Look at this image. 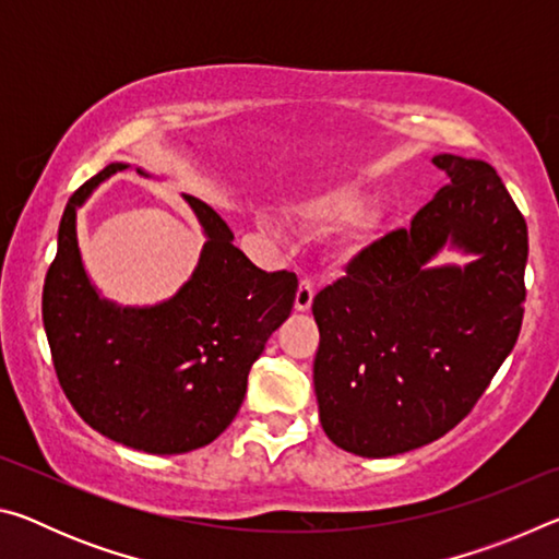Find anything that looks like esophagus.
<instances>
[{"instance_id":"1","label":"esophagus","mask_w":559,"mask_h":559,"mask_svg":"<svg viewBox=\"0 0 559 559\" xmlns=\"http://www.w3.org/2000/svg\"><path fill=\"white\" fill-rule=\"evenodd\" d=\"M313 298H316V283L310 278H302L298 283V293H296V310L298 313H306L313 306Z\"/></svg>"}]
</instances>
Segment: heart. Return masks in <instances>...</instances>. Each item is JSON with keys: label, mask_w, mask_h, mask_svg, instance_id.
Masks as SVG:
<instances>
[{"label": "heart", "mask_w": 559, "mask_h": 559, "mask_svg": "<svg viewBox=\"0 0 559 559\" xmlns=\"http://www.w3.org/2000/svg\"><path fill=\"white\" fill-rule=\"evenodd\" d=\"M367 202V189L355 182L337 185L325 192H318L308 200L293 206V219L308 226V229H328L353 219L347 231V239L340 243V259H355L370 231L374 229V214H359Z\"/></svg>", "instance_id": "heart-1"}]
</instances>
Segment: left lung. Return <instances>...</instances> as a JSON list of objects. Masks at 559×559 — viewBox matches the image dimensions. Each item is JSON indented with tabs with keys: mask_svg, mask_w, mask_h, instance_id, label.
<instances>
[{
	"mask_svg": "<svg viewBox=\"0 0 559 559\" xmlns=\"http://www.w3.org/2000/svg\"><path fill=\"white\" fill-rule=\"evenodd\" d=\"M449 182L313 300V384L335 447L384 459L451 431L523 325L527 224L484 159L431 157ZM449 245L466 267L432 259Z\"/></svg>",
	"mask_w": 559,
	"mask_h": 559,
	"instance_id": "8db88e82",
	"label": "left lung"
}]
</instances>
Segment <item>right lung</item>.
<instances>
[{
	"instance_id": "obj_1",
	"label": "right lung",
	"mask_w": 559,
	"mask_h": 559,
	"mask_svg": "<svg viewBox=\"0 0 559 559\" xmlns=\"http://www.w3.org/2000/svg\"><path fill=\"white\" fill-rule=\"evenodd\" d=\"M128 167L108 165L66 204L44 281V330L61 390L88 427L122 447L173 456L206 447L234 421L251 365L290 316L298 278L253 266L222 216L182 194L206 236L189 281L155 306L103 298L83 266L75 214Z\"/></svg>"
}]
</instances>
